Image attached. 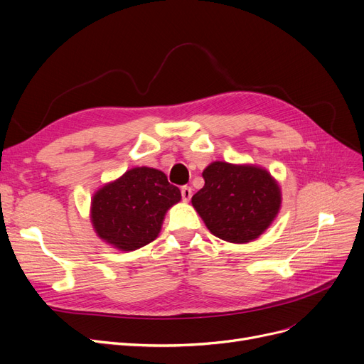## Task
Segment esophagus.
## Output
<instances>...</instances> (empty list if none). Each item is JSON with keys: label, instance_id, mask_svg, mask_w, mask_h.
Returning a JSON list of instances; mask_svg holds the SVG:
<instances>
[{"label": "esophagus", "instance_id": "1", "mask_svg": "<svg viewBox=\"0 0 364 364\" xmlns=\"http://www.w3.org/2000/svg\"><path fill=\"white\" fill-rule=\"evenodd\" d=\"M192 195H193V190H192V187H188V186L181 187V198H183V200H184V202H188V200H190V198H192Z\"/></svg>", "mask_w": 364, "mask_h": 364}]
</instances>
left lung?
<instances>
[{"label":"left lung","mask_w":364,"mask_h":364,"mask_svg":"<svg viewBox=\"0 0 364 364\" xmlns=\"http://www.w3.org/2000/svg\"><path fill=\"white\" fill-rule=\"evenodd\" d=\"M192 205L214 236L230 243L258 239L282 206V190L269 171L252 164H209Z\"/></svg>","instance_id":"8db88e82"}]
</instances>
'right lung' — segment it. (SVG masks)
Wrapping results in <instances>:
<instances>
[{
  "label": "right lung",
  "mask_w": 364,
  "mask_h": 364,
  "mask_svg": "<svg viewBox=\"0 0 364 364\" xmlns=\"http://www.w3.org/2000/svg\"><path fill=\"white\" fill-rule=\"evenodd\" d=\"M180 200V188L162 171L136 166L92 195L90 220L103 242L129 252L158 237L166 211Z\"/></svg>",
  "instance_id": "right-lung-1"
}]
</instances>
